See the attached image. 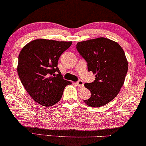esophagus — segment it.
Wrapping results in <instances>:
<instances>
[{"instance_id":"1","label":"esophagus","mask_w":146,"mask_h":146,"mask_svg":"<svg viewBox=\"0 0 146 146\" xmlns=\"http://www.w3.org/2000/svg\"><path fill=\"white\" fill-rule=\"evenodd\" d=\"M76 84L77 86L80 87V88H82V87H84V82L82 81V80H79V81L77 82Z\"/></svg>"}]
</instances>
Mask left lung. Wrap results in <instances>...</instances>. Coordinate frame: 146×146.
I'll use <instances>...</instances> for the list:
<instances>
[{
    "instance_id": "left-lung-1",
    "label": "left lung",
    "mask_w": 146,
    "mask_h": 146,
    "mask_svg": "<svg viewBox=\"0 0 146 146\" xmlns=\"http://www.w3.org/2000/svg\"><path fill=\"white\" fill-rule=\"evenodd\" d=\"M76 48L86 61L88 71L96 74L93 82L84 84L91 96L84 102L91 107L107 104L119 93L128 72L123 48L116 42L105 38L78 42Z\"/></svg>"
}]
</instances>
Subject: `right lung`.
<instances>
[{
	"label": "right lung",
	"instance_id": "right-lung-1",
	"mask_svg": "<svg viewBox=\"0 0 146 146\" xmlns=\"http://www.w3.org/2000/svg\"><path fill=\"white\" fill-rule=\"evenodd\" d=\"M72 42L38 39L28 43L18 56V74L23 86L35 102L51 106L61 100L71 82L64 80L58 67L60 56Z\"/></svg>",
	"mask_w": 146,
	"mask_h": 146
}]
</instances>
